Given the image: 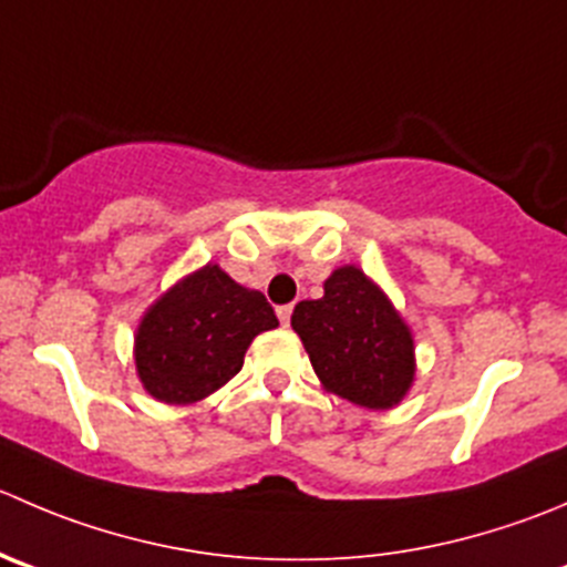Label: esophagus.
Masks as SVG:
<instances>
[{
    "label": "esophagus",
    "instance_id": "1",
    "mask_svg": "<svg viewBox=\"0 0 567 567\" xmlns=\"http://www.w3.org/2000/svg\"><path fill=\"white\" fill-rule=\"evenodd\" d=\"M277 316H279V321H282V327H288V323H290V316H293V305H282V307H277Z\"/></svg>",
    "mask_w": 567,
    "mask_h": 567
}]
</instances>
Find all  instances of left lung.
<instances>
[{
  "label": "left lung",
  "instance_id": "left-lung-1",
  "mask_svg": "<svg viewBox=\"0 0 567 567\" xmlns=\"http://www.w3.org/2000/svg\"><path fill=\"white\" fill-rule=\"evenodd\" d=\"M323 388L368 410L399 404L415 377L412 334L388 296L354 266L323 282L321 299L290 316Z\"/></svg>",
  "mask_w": 567,
  "mask_h": 567
}]
</instances>
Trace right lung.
<instances>
[{"label": "right lung", "mask_w": 567, "mask_h": 567, "mask_svg": "<svg viewBox=\"0 0 567 567\" xmlns=\"http://www.w3.org/2000/svg\"><path fill=\"white\" fill-rule=\"evenodd\" d=\"M279 327L260 290L205 266L157 299L137 327V377L166 404H194L244 368L255 334Z\"/></svg>", "instance_id": "add662e5"}]
</instances>
